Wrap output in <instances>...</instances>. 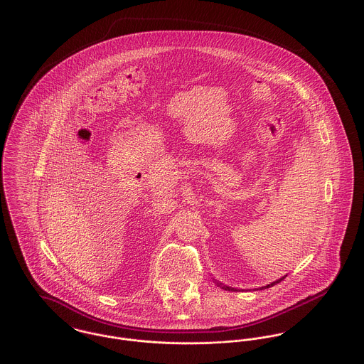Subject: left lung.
<instances>
[{
  "label": "left lung",
  "instance_id": "left-lung-1",
  "mask_svg": "<svg viewBox=\"0 0 364 364\" xmlns=\"http://www.w3.org/2000/svg\"><path fill=\"white\" fill-rule=\"evenodd\" d=\"M286 276H287V274H286ZM286 276H283V277H280V279H279V280H276V282H273V283H270V284H266V286H263V287H260V290H263V289H269V287H272V286H274V284H277V283H280V282H282V280H283V279H284V277H286ZM217 286H218V287H221V289H224V290H228V291H230V290H234V289H231V287H228V286H224V284H223V283H217Z\"/></svg>",
  "mask_w": 364,
  "mask_h": 364
}]
</instances>
